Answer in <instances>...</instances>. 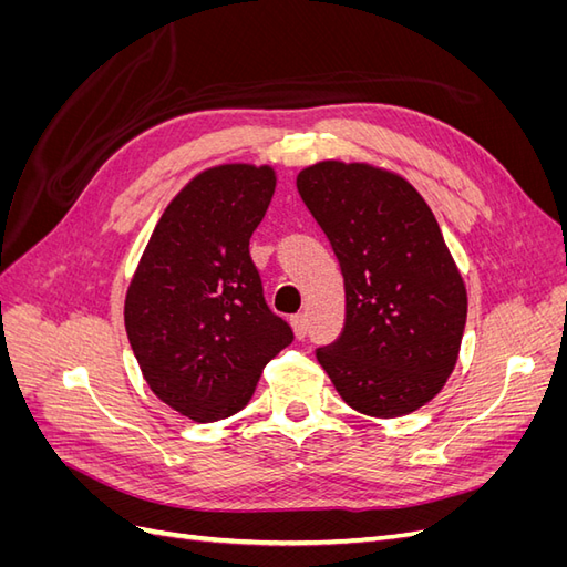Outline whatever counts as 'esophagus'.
<instances>
[{"instance_id": "esophagus-1", "label": "esophagus", "mask_w": 567, "mask_h": 567, "mask_svg": "<svg viewBox=\"0 0 567 567\" xmlns=\"http://www.w3.org/2000/svg\"><path fill=\"white\" fill-rule=\"evenodd\" d=\"M290 323H293V331L298 338L307 336V315H296L293 319H290Z\"/></svg>"}]
</instances>
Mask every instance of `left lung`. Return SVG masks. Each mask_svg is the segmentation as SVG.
Here are the masks:
<instances>
[{
	"instance_id": "8db88e82",
	"label": "left lung",
	"mask_w": 567,
	"mask_h": 567,
	"mask_svg": "<svg viewBox=\"0 0 567 567\" xmlns=\"http://www.w3.org/2000/svg\"><path fill=\"white\" fill-rule=\"evenodd\" d=\"M300 198L346 279V329L317 359L348 406L398 419L452 375L468 293L437 219L402 175L369 163L300 169Z\"/></svg>"
}]
</instances>
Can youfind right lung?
Here are the masks:
<instances>
[{
  "instance_id": "right-lung-1",
  "label": "right lung",
  "mask_w": 567,
  "mask_h": 567,
  "mask_svg": "<svg viewBox=\"0 0 567 567\" xmlns=\"http://www.w3.org/2000/svg\"><path fill=\"white\" fill-rule=\"evenodd\" d=\"M274 188L271 165L203 169L169 200L127 286L125 331L144 381L196 423L238 414L293 342L248 250Z\"/></svg>"
}]
</instances>
